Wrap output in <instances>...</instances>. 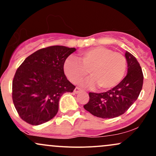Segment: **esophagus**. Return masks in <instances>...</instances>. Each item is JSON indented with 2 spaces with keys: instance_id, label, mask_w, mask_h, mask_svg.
<instances>
[{
  "instance_id": "obj_1",
  "label": "esophagus",
  "mask_w": 156,
  "mask_h": 156,
  "mask_svg": "<svg viewBox=\"0 0 156 156\" xmlns=\"http://www.w3.org/2000/svg\"><path fill=\"white\" fill-rule=\"evenodd\" d=\"M80 92H81V90H80V89L78 88V87H76V88L74 89V93H75V94H78V93H80Z\"/></svg>"
}]
</instances>
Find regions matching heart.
<instances>
[{
  "label": "heart",
  "mask_w": 156,
  "mask_h": 156,
  "mask_svg": "<svg viewBox=\"0 0 156 156\" xmlns=\"http://www.w3.org/2000/svg\"><path fill=\"white\" fill-rule=\"evenodd\" d=\"M79 59L67 57L64 62V73L72 83H78L89 72L91 78L82 85L89 89L97 86L101 90L112 89L120 83L126 72L125 57L108 48L95 47L82 52Z\"/></svg>",
  "instance_id": "b5f03b06"
}]
</instances>
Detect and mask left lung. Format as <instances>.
Segmentation results:
<instances>
[{
    "label": "left lung",
    "mask_w": 156,
    "mask_h": 156,
    "mask_svg": "<svg viewBox=\"0 0 156 156\" xmlns=\"http://www.w3.org/2000/svg\"><path fill=\"white\" fill-rule=\"evenodd\" d=\"M128 64L126 76L115 87L103 93L90 92L83 108L95 117L111 119L122 115L137 100L143 85V73L136 58L125 52Z\"/></svg>",
    "instance_id": "obj_1"
}]
</instances>
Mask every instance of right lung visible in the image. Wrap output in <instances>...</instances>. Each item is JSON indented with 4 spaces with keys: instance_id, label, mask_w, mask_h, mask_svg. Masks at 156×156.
I'll use <instances>...</instances> for the list:
<instances>
[{
    "instance_id": "1",
    "label": "right lung",
    "mask_w": 156,
    "mask_h": 156,
    "mask_svg": "<svg viewBox=\"0 0 156 156\" xmlns=\"http://www.w3.org/2000/svg\"><path fill=\"white\" fill-rule=\"evenodd\" d=\"M76 51L62 45L42 48L20 66L12 82V100L23 120L39 125L56 115L61 97L76 88L63 69L64 61Z\"/></svg>"
}]
</instances>
